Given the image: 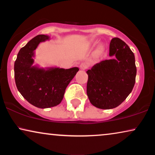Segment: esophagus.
Masks as SVG:
<instances>
[{"label":"esophagus","instance_id":"34e87169","mask_svg":"<svg viewBox=\"0 0 155 155\" xmlns=\"http://www.w3.org/2000/svg\"><path fill=\"white\" fill-rule=\"evenodd\" d=\"M80 69H81V70H86L87 68L88 65H87V63H81V64H80Z\"/></svg>","mask_w":155,"mask_h":155}]
</instances>
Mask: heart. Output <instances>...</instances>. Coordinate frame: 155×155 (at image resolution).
<instances>
[{"label":"heart","instance_id":"obj_1","mask_svg":"<svg viewBox=\"0 0 155 155\" xmlns=\"http://www.w3.org/2000/svg\"><path fill=\"white\" fill-rule=\"evenodd\" d=\"M103 50H104L103 46L102 45H99L98 47H97V54H101V53L103 51Z\"/></svg>","mask_w":155,"mask_h":155}]
</instances>
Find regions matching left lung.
Wrapping results in <instances>:
<instances>
[{"label": "left lung", "instance_id": "8db88e82", "mask_svg": "<svg viewBox=\"0 0 155 155\" xmlns=\"http://www.w3.org/2000/svg\"><path fill=\"white\" fill-rule=\"evenodd\" d=\"M109 56L111 58L97 63L87 71L89 100L101 109L119 106L132 92L136 77L134 54L119 38H113L110 42Z\"/></svg>", "mask_w": 155, "mask_h": 155}]
</instances>
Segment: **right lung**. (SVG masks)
Masks as SVG:
<instances>
[{
	"instance_id": "1",
	"label": "right lung",
	"mask_w": 155,
	"mask_h": 155,
	"mask_svg": "<svg viewBox=\"0 0 155 155\" xmlns=\"http://www.w3.org/2000/svg\"><path fill=\"white\" fill-rule=\"evenodd\" d=\"M49 39V36L44 35L34 37L20 50L14 65L18 91L29 103L40 109L58 105L67 86L79 71L78 67L44 68L33 65L35 49L41 42Z\"/></svg>"
}]
</instances>
